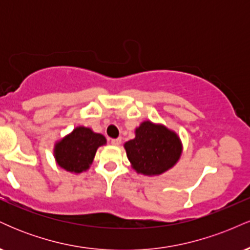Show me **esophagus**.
<instances>
[{
	"label": "esophagus",
	"instance_id": "1",
	"mask_svg": "<svg viewBox=\"0 0 250 250\" xmlns=\"http://www.w3.org/2000/svg\"><path fill=\"white\" fill-rule=\"evenodd\" d=\"M110 142L113 146H120L122 142V139L121 137H119V139H113V140H110Z\"/></svg>",
	"mask_w": 250,
	"mask_h": 250
}]
</instances>
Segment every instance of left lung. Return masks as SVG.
I'll list each match as a JSON object with an SVG mask.
<instances>
[{
    "mask_svg": "<svg viewBox=\"0 0 250 250\" xmlns=\"http://www.w3.org/2000/svg\"><path fill=\"white\" fill-rule=\"evenodd\" d=\"M131 168L137 174L157 176L179 162L183 146L180 136L161 123L143 121L135 139L123 145Z\"/></svg>",
    "mask_w": 250,
    "mask_h": 250,
    "instance_id": "1",
    "label": "left lung"
}]
</instances>
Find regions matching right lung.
<instances>
[{"label":"right lung","instance_id":"obj_1","mask_svg":"<svg viewBox=\"0 0 250 250\" xmlns=\"http://www.w3.org/2000/svg\"><path fill=\"white\" fill-rule=\"evenodd\" d=\"M107 145L102 134L79 125L54 145V157L60 168L71 174H81L90 168L101 146Z\"/></svg>","mask_w":250,"mask_h":250}]
</instances>
